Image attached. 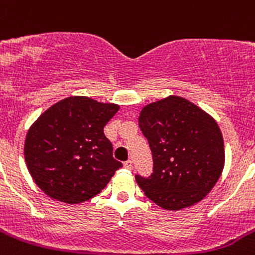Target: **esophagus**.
Listing matches in <instances>:
<instances>
[{
  "label": "esophagus",
  "instance_id": "1",
  "mask_svg": "<svg viewBox=\"0 0 255 255\" xmlns=\"http://www.w3.org/2000/svg\"><path fill=\"white\" fill-rule=\"evenodd\" d=\"M125 167L128 168V170H132V167H133V162H132V161H130V160L126 161V162H125Z\"/></svg>",
  "mask_w": 255,
  "mask_h": 255
}]
</instances>
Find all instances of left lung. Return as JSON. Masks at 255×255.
<instances>
[{
    "label": "left lung",
    "instance_id": "left-lung-1",
    "mask_svg": "<svg viewBox=\"0 0 255 255\" xmlns=\"http://www.w3.org/2000/svg\"><path fill=\"white\" fill-rule=\"evenodd\" d=\"M138 122L153 157V173L135 176L144 195L166 210L201 201L225 163L224 139L215 120L187 99L170 95L143 107Z\"/></svg>",
    "mask_w": 255,
    "mask_h": 255
}]
</instances>
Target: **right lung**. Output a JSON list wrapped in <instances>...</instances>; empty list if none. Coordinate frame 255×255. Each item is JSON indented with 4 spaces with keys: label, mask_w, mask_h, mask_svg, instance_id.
<instances>
[{
    "label": "right lung",
    "mask_w": 255,
    "mask_h": 255,
    "mask_svg": "<svg viewBox=\"0 0 255 255\" xmlns=\"http://www.w3.org/2000/svg\"><path fill=\"white\" fill-rule=\"evenodd\" d=\"M118 109V104L75 95L50 107L28 128L26 165L47 196L66 204L84 203L122 167L103 132Z\"/></svg>",
    "instance_id": "obj_1"
}]
</instances>
